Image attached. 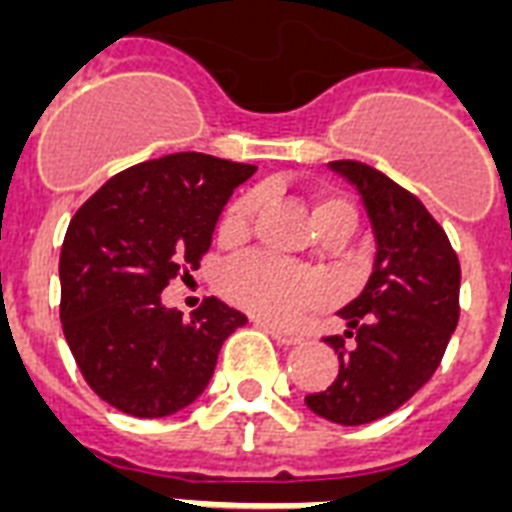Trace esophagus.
Instances as JSON below:
<instances>
[{
  "label": "esophagus",
  "instance_id": "34e87169",
  "mask_svg": "<svg viewBox=\"0 0 512 512\" xmlns=\"http://www.w3.org/2000/svg\"><path fill=\"white\" fill-rule=\"evenodd\" d=\"M257 327H263L265 333L273 335V338H276V341H279V343H298V341H303V335H300V333H295V330H284V327L273 325V322H263V319H257Z\"/></svg>",
  "mask_w": 512,
  "mask_h": 512
}]
</instances>
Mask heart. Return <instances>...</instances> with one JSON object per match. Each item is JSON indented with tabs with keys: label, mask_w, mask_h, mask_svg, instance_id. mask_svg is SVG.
Masks as SVG:
<instances>
[{
	"label": "heart",
	"mask_w": 512,
	"mask_h": 512,
	"mask_svg": "<svg viewBox=\"0 0 512 512\" xmlns=\"http://www.w3.org/2000/svg\"><path fill=\"white\" fill-rule=\"evenodd\" d=\"M257 209H260L257 190H247L239 198H233L220 220V239H247ZM314 222L319 233L343 230L349 236L357 225V209L341 195H319L314 204ZM220 287L233 303L265 319H292L300 311L322 306L330 298V290L319 273L265 252H249L230 260L220 271Z\"/></svg>",
	"instance_id": "obj_1"
}]
</instances>
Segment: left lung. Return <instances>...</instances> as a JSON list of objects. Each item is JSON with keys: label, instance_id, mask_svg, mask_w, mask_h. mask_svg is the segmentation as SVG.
<instances>
[{"label": "left lung", "instance_id": "8db88e82", "mask_svg": "<svg viewBox=\"0 0 512 512\" xmlns=\"http://www.w3.org/2000/svg\"><path fill=\"white\" fill-rule=\"evenodd\" d=\"M330 169L362 195L376 260L365 290L338 311L346 333L325 338L341 362L338 376L306 395V405L357 427L397 411L438 370L459 322L462 271L446 230L416 195L368 163L333 161Z\"/></svg>", "mask_w": 512, "mask_h": 512}]
</instances>
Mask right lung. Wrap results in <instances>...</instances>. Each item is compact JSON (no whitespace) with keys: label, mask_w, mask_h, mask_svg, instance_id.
Masks as SVG:
<instances>
[{"label":"right lung","mask_w":512,"mask_h":512,"mask_svg":"<svg viewBox=\"0 0 512 512\" xmlns=\"http://www.w3.org/2000/svg\"><path fill=\"white\" fill-rule=\"evenodd\" d=\"M255 169L204 152L163 155L115 174L69 222L61 325L88 386L117 411H182L209 384L222 341L247 325L217 298L185 319L161 292L198 268L222 206Z\"/></svg>","instance_id":"1"}]
</instances>
